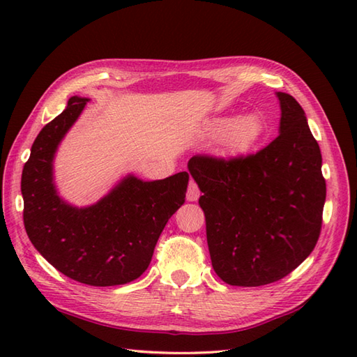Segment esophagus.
Here are the masks:
<instances>
[{"label":"esophagus","instance_id":"esophagus-1","mask_svg":"<svg viewBox=\"0 0 357 357\" xmlns=\"http://www.w3.org/2000/svg\"><path fill=\"white\" fill-rule=\"evenodd\" d=\"M201 196V192H199V187L198 184L195 183V181H190V184H188V188H187V201L188 202H195L198 201V198Z\"/></svg>","mask_w":357,"mask_h":357}]
</instances>
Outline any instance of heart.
<instances>
[{"instance_id": "1", "label": "heart", "mask_w": 357, "mask_h": 357, "mask_svg": "<svg viewBox=\"0 0 357 357\" xmlns=\"http://www.w3.org/2000/svg\"><path fill=\"white\" fill-rule=\"evenodd\" d=\"M213 133L218 136H225V142L233 151H247L253 149L261 141L264 135L262 119L250 113L241 118H222L213 126Z\"/></svg>"}]
</instances>
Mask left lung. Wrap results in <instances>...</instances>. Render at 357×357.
<instances>
[{"label":"left lung","mask_w":357,"mask_h":357,"mask_svg":"<svg viewBox=\"0 0 357 357\" xmlns=\"http://www.w3.org/2000/svg\"><path fill=\"white\" fill-rule=\"evenodd\" d=\"M278 138L247 158L193 156L211 265L225 284L259 287L304 262L319 239L327 187L304 109L276 92Z\"/></svg>","instance_id":"left-lung-1"}]
</instances>
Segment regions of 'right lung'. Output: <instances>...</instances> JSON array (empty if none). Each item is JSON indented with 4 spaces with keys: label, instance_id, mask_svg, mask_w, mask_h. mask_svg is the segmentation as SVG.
Instances as JSON below:
<instances>
[{
    "label": "right lung",
    "instance_id": "add662e5",
    "mask_svg": "<svg viewBox=\"0 0 357 357\" xmlns=\"http://www.w3.org/2000/svg\"><path fill=\"white\" fill-rule=\"evenodd\" d=\"M89 101L72 96L36 136L21 176L22 216L30 242L63 275L93 287L123 285L147 270L167 221L185 201L188 173L158 181L127 174L92 206L64 201L53 159Z\"/></svg>",
    "mask_w": 357,
    "mask_h": 357
}]
</instances>
